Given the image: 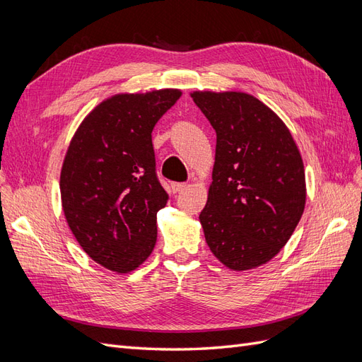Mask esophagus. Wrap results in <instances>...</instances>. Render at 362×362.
I'll list each match as a JSON object with an SVG mask.
<instances>
[{
	"label": "esophagus",
	"instance_id": "esophagus-1",
	"mask_svg": "<svg viewBox=\"0 0 362 362\" xmlns=\"http://www.w3.org/2000/svg\"><path fill=\"white\" fill-rule=\"evenodd\" d=\"M185 187H187V184H184V182H172V185H170V189H172L173 193H178V192L184 190Z\"/></svg>",
	"mask_w": 362,
	"mask_h": 362
}]
</instances>
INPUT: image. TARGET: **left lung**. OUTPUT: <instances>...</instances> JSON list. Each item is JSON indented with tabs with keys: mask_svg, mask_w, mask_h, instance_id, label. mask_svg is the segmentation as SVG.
<instances>
[{
	"mask_svg": "<svg viewBox=\"0 0 362 362\" xmlns=\"http://www.w3.org/2000/svg\"><path fill=\"white\" fill-rule=\"evenodd\" d=\"M216 131V161L199 214L206 245L233 270L266 264L298 226L306 198L300 152L286 124L242 92H193Z\"/></svg>",
	"mask_w": 362,
	"mask_h": 362,
	"instance_id": "1",
	"label": "left lung"
}]
</instances>
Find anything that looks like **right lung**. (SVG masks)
<instances>
[{"label":"right lung","instance_id":"1","mask_svg":"<svg viewBox=\"0 0 362 362\" xmlns=\"http://www.w3.org/2000/svg\"><path fill=\"white\" fill-rule=\"evenodd\" d=\"M177 89L115 95L74 134L60 173L62 206L83 250L116 273L139 267L157 242L169 196L156 172L152 129Z\"/></svg>","mask_w":362,"mask_h":362}]
</instances>
